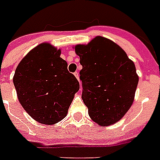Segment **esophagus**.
<instances>
[{
	"mask_svg": "<svg viewBox=\"0 0 160 160\" xmlns=\"http://www.w3.org/2000/svg\"><path fill=\"white\" fill-rule=\"evenodd\" d=\"M74 75H75V77L77 78V79H78V81H79V73H78V71H76V72L74 73Z\"/></svg>",
	"mask_w": 160,
	"mask_h": 160,
	"instance_id": "1",
	"label": "esophagus"
}]
</instances>
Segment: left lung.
Listing matches in <instances>:
<instances>
[{
  "label": "left lung",
  "instance_id": "8db88e82",
  "mask_svg": "<svg viewBox=\"0 0 160 160\" xmlns=\"http://www.w3.org/2000/svg\"><path fill=\"white\" fill-rule=\"evenodd\" d=\"M75 52L82 66V99L89 117L102 127L116 123L134 100L139 82L134 63L121 46L102 36L75 46Z\"/></svg>",
  "mask_w": 160,
  "mask_h": 160
}]
</instances>
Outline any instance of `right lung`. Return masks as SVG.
Returning a JSON list of instances; mask_svg holds the SVG:
<instances>
[{"instance_id": "right-lung-1", "label": "right lung", "mask_w": 160, "mask_h": 160, "mask_svg": "<svg viewBox=\"0 0 160 160\" xmlns=\"http://www.w3.org/2000/svg\"><path fill=\"white\" fill-rule=\"evenodd\" d=\"M61 50L42 43L24 57L13 81L20 103L32 118L45 125L56 124L67 115L79 82L60 58Z\"/></svg>"}]
</instances>
